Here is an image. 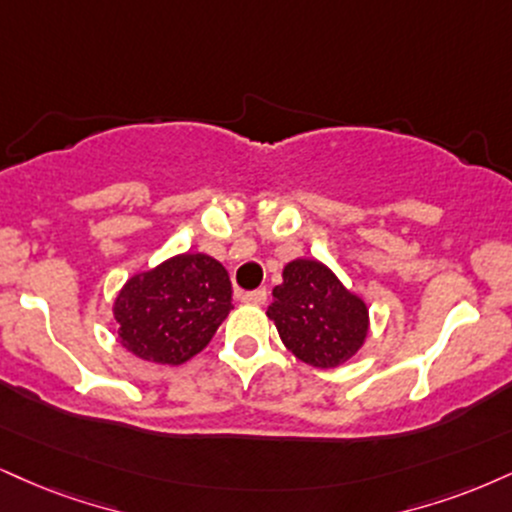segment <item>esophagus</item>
<instances>
[{"mask_svg": "<svg viewBox=\"0 0 512 512\" xmlns=\"http://www.w3.org/2000/svg\"><path fill=\"white\" fill-rule=\"evenodd\" d=\"M267 288H255V291L243 293V303L248 305H264L267 303Z\"/></svg>", "mask_w": 512, "mask_h": 512, "instance_id": "34e87169", "label": "esophagus"}]
</instances>
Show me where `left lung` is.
I'll list each match as a JSON object with an SVG mask.
<instances>
[{
	"mask_svg": "<svg viewBox=\"0 0 512 512\" xmlns=\"http://www.w3.org/2000/svg\"><path fill=\"white\" fill-rule=\"evenodd\" d=\"M267 315L274 319L286 348L326 369L346 362L365 343L367 305L343 288L331 269L317 260H295L283 269Z\"/></svg>",
	"mask_w": 512,
	"mask_h": 512,
	"instance_id": "obj_1",
	"label": "left lung"
}]
</instances>
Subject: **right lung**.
I'll return each mask as SVG.
<instances>
[{
  "label": "right lung",
  "mask_w": 512,
  "mask_h": 512,
  "mask_svg": "<svg viewBox=\"0 0 512 512\" xmlns=\"http://www.w3.org/2000/svg\"><path fill=\"white\" fill-rule=\"evenodd\" d=\"M229 272L209 255H178L133 276L114 303L121 343L143 360L181 365L231 310Z\"/></svg>",
  "instance_id": "obj_1"
}]
</instances>
